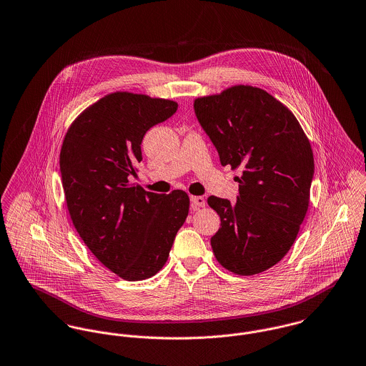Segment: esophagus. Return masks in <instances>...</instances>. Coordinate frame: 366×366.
Here are the masks:
<instances>
[{"instance_id": "34e87169", "label": "esophagus", "mask_w": 366, "mask_h": 366, "mask_svg": "<svg viewBox=\"0 0 366 366\" xmlns=\"http://www.w3.org/2000/svg\"><path fill=\"white\" fill-rule=\"evenodd\" d=\"M192 207H193V209H199V208L205 207V199L199 197V196H193L192 197Z\"/></svg>"}]
</instances>
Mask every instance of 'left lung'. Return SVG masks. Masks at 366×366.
<instances>
[{
  "instance_id": "1",
  "label": "left lung",
  "mask_w": 366,
  "mask_h": 366,
  "mask_svg": "<svg viewBox=\"0 0 366 366\" xmlns=\"http://www.w3.org/2000/svg\"><path fill=\"white\" fill-rule=\"evenodd\" d=\"M194 112L221 165L242 169L236 202L208 197L221 218L211 237L214 256L233 274L263 272L290 252L306 217L315 170L310 141L294 113L257 86L201 97Z\"/></svg>"
}]
</instances>
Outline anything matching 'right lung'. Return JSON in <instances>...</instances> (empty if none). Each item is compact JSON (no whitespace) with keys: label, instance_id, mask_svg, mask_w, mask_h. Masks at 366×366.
Listing matches in <instances>:
<instances>
[{"label":"right lung","instance_id":"1","mask_svg":"<svg viewBox=\"0 0 366 366\" xmlns=\"http://www.w3.org/2000/svg\"><path fill=\"white\" fill-rule=\"evenodd\" d=\"M177 103L117 91L86 107L69 126L60 152L66 208L84 243L126 281H141L165 266L190 199L183 190L145 192L130 177L141 142Z\"/></svg>","mask_w":366,"mask_h":366}]
</instances>
